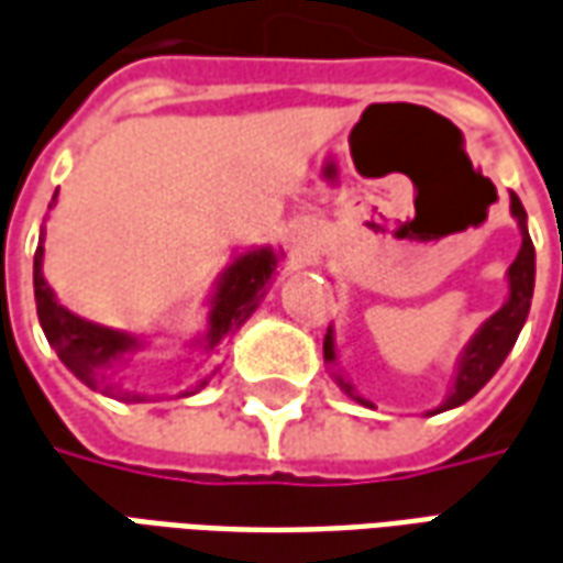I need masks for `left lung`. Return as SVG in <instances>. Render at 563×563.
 <instances>
[{
    "instance_id": "obj_1",
    "label": "left lung",
    "mask_w": 563,
    "mask_h": 563,
    "mask_svg": "<svg viewBox=\"0 0 563 563\" xmlns=\"http://www.w3.org/2000/svg\"><path fill=\"white\" fill-rule=\"evenodd\" d=\"M509 211H512V218L518 221V230H521V249H518V257L509 266V273H506V282H509V297L506 302L492 314V318H485V324L473 333V339L464 345V352L457 357V369H454V382L452 390L445 394V400L430 412V416H437V412H445V409H454V406H461L470 397H476L485 385H488V378L500 369V364L506 361V354L512 352V345H516L518 333H521V327L528 321L530 312V297H533V275H537V254H533V242H530L528 233V211L521 206V199L516 194H509ZM324 361L327 366L333 369V378L339 382V388L345 390L352 400L364 402L369 406V400H364L349 378L342 376L336 369V333H333V327H327V336H324Z\"/></svg>"
}]
</instances>
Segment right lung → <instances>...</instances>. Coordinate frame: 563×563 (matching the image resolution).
Here are the masks:
<instances>
[{
  "label": "right lung",
  "instance_id": "obj_1",
  "mask_svg": "<svg viewBox=\"0 0 563 563\" xmlns=\"http://www.w3.org/2000/svg\"><path fill=\"white\" fill-rule=\"evenodd\" d=\"M54 199H57V194H54ZM42 261H45V230H42L33 261L35 309H38V321H42L47 342L57 352L59 361L69 366L87 388L123 402H145V394L123 385V366L130 364V354L145 349V342L133 333H126V330L93 324L81 314L69 312L66 306H59L57 294L45 282ZM278 261H282V251H273L269 245L249 249L233 257V263L218 278L209 300V324H206V333L197 339L202 352H214L221 339L233 336L239 327L254 314V309L261 306L266 290L273 285ZM214 373H218V366H214ZM211 376L199 378L190 390H181V397H190V394L206 388Z\"/></svg>",
  "mask_w": 563,
  "mask_h": 563
}]
</instances>
